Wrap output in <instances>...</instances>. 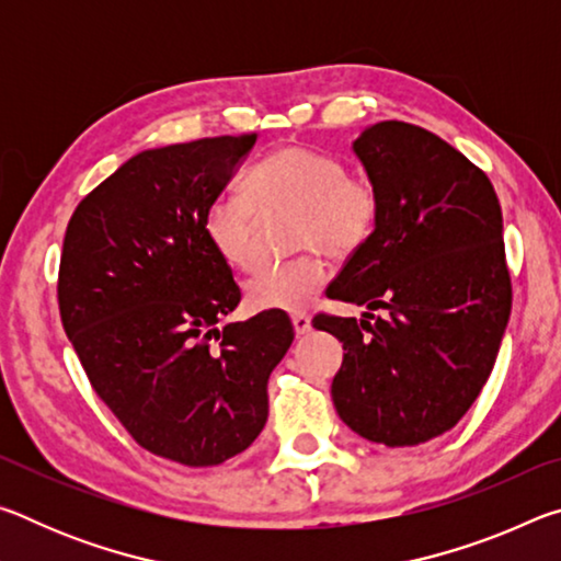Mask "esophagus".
I'll use <instances>...</instances> for the list:
<instances>
[{"instance_id":"1","label":"esophagus","mask_w":561,"mask_h":561,"mask_svg":"<svg viewBox=\"0 0 561 561\" xmlns=\"http://www.w3.org/2000/svg\"><path fill=\"white\" fill-rule=\"evenodd\" d=\"M291 327H294V331H297V336L309 334L311 331L309 314H304V311H299V314H291Z\"/></svg>"}]
</instances>
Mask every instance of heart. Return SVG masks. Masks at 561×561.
<instances>
[{"label":"heart","mask_w":561,"mask_h":561,"mask_svg":"<svg viewBox=\"0 0 561 561\" xmlns=\"http://www.w3.org/2000/svg\"><path fill=\"white\" fill-rule=\"evenodd\" d=\"M260 213L294 210L297 250L317 245L329 257H348L374 234L381 197L371 180L346 173L339 158L287 146L252 168L244 190H222L203 217L207 244L225 264L247 270L254 260V222ZM327 282V262L317 251L284 264H267L244 282L252 309H301Z\"/></svg>","instance_id":"obj_1"}]
</instances>
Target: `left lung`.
<instances>
[{"label": "left lung", "instance_id": "obj_1", "mask_svg": "<svg viewBox=\"0 0 561 561\" xmlns=\"http://www.w3.org/2000/svg\"><path fill=\"white\" fill-rule=\"evenodd\" d=\"M351 150L381 215L327 297L366 311L314 327L346 351L331 381L341 421L405 448L450 431L495 366L512 309L502 210L488 175L425 128L374 123Z\"/></svg>", "mask_w": 561, "mask_h": 561}]
</instances>
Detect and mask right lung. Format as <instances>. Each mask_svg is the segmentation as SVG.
Listing matches in <instances>:
<instances>
[{"mask_svg": "<svg viewBox=\"0 0 561 561\" xmlns=\"http://www.w3.org/2000/svg\"><path fill=\"white\" fill-rule=\"evenodd\" d=\"M257 138L140 150L83 197L64 237L61 321L93 391L133 440L187 468L250 448L294 341L284 311L217 329L240 287L203 217Z\"/></svg>", "mask_w": 561, "mask_h": 561, "instance_id": "add662e5", "label": "right lung"}]
</instances>
